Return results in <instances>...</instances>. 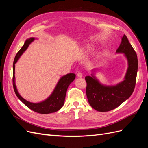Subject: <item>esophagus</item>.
<instances>
[{
  "mask_svg": "<svg viewBox=\"0 0 148 148\" xmlns=\"http://www.w3.org/2000/svg\"><path fill=\"white\" fill-rule=\"evenodd\" d=\"M77 77H78V78H82V77H83V75H82V73L81 72H78V73H77Z\"/></svg>",
  "mask_w": 148,
  "mask_h": 148,
  "instance_id": "obj_1",
  "label": "esophagus"
}]
</instances>
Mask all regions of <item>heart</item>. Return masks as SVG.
<instances>
[{
	"label": "heart",
	"instance_id": "b5f03b06",
	"mask_svg": "<svg viewBox=\"0 0 148 148\" xmlns=\"http://www.w3.org/2000/svg\"><path fill=\"white\" fill-rule=\"evenodd\" d=\"M91 47L90 46H87L86 47H84L83 49V51H82V54L83 55H87L88 53L90 52L91 51Z\"/></svg>",
	"mask_w": 148,
	"mask_h": 148
}]
</instances>
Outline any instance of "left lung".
Masks as SVG:
<instances>
[{
    "mask_svg": "<svg viewBox=\"0 0 148 148\" xmlns=\"http://www.w3.org/2000/svg\"><path fill=\"white\" fill-rule=\"evenodd\" d=\"M116 53H123L128 62L127 70L122 82L115 85L103 84L95 76L97 69H93L91 76L85 77L89 104L99 112H107L117 108L130 97L135 87L138 58L125 34L122 38Z\"/></svg>",
    "mask_w": 148,
    "mask_h": 148,
    "instance_id": "left-lung-1",
    "label": "left lung"
}]
</instances>
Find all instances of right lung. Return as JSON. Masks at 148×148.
<instances>
[{
  "label": "right lung",
  "instance_id": "1",
  "mask_svg": "<svg viewBox=\"0 0 148 148\" xmlns=\"http://www.w3.org/2000/svg\"><path fill=\"white\" fill-rule=\"evenodd\" d=\"M34 39H36L35 38H29L26 39L24 45L21 48L18 52L16 53L15 57L13 64V89H14L15 92L18 98L30 109L36 112L42 114L53 113L60 110L62 106H64L67 89H68V87L70 83L74 81L76 75L74 73H69L62 77L57 83L54 89H53V91L51 93V95L47 99L41 102L38 103L31 102L25 99L23 97H22L20 96L18 91L15 84V64L21 56L27 49L29 44L34 41Z\"/></svg>",
  "mask_w": 148,
  "mask_h": 148
}]
</instances>
